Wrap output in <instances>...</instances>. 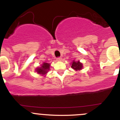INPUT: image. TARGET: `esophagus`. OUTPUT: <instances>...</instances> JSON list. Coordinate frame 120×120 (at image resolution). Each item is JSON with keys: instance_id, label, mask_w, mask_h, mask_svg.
Instances as JSON below:
<instances>
[{"instance_id": "esophagus-1", "label": "esophagus", "mask_w": 120, "mask_h": 120, "mask_svg": "<svg viewBox=\"0 0 120 120\" xmlns=\"http://www.w3.org/2000/svg\"><path fill=\"white\" fill-rule=\"evenodd\" d=\"M56 60H57V61H61V60H62V58H61V57H57L56 59Z\"/></svg>"}]
</instances>
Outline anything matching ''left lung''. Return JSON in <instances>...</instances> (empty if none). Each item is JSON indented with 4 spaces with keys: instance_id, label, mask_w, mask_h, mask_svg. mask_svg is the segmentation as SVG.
Masks as SVG:
<instances>
[{
    "instance_id": "obj_1",
    "label": "left lung",
    "mask_w": 120,
    "mask_h": 120,
    "mask_svg": "<svg viewBox=\"0 0 120 120\" xmlns=\"http://www.w3.org/2000/svg\"><path fill=\"white\" fill-rule=\"evenodd\" d=\"M82 64L81 63L79 62V61H73V62L72 63V64H71V68H73L74 70H75V71H79V70H81L82 68Z\"/></svg>"
}]
</instances>
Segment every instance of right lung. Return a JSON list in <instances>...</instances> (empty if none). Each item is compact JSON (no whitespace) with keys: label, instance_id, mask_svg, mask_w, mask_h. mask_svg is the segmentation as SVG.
I'll return each instance as SVG.
<instances>
[{"label":"right lung","instance_id":"obj_1","mask_svg":"<svg viewBox=\"0 0 120 120\" xmlns=\"http://www.w3.org/2000/svg\"><path fill=\"white\" fill-rule=\"evenodd\" d=\"M50 64L47 63H43L41 67H38L37 68H36V71L39 74L44 75L50 70Z\"/></svg>","mask_w":120,"mask_h":120}]
</instances>
